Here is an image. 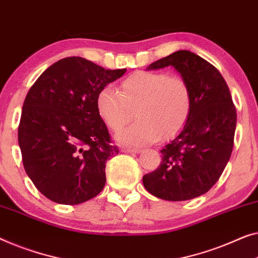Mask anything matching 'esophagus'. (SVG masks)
I'll use <instances>...</instances> for the list:
<instances>
[{"mask_svg":"<svg viewBox=\"0 0 258 258\" xmlns=\"http://www.w3.org/2000/svg\"><path fill=\"white\" fill-rule=\"evenodd\" d=\"M142 150L140 148H123L122 152H125V154H140Z\"/></svg>","mask_w":258,"mask_h":258,"instance_id":"34e87169","label":"esophagus"}]
</instances>
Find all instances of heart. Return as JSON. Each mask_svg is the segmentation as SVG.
I'll use <instances>...</instances> for the list:
<instances>
[{
  "instance_id": "obj_1",
  "label": "heart",
  "mask_w": 258,
  "mask_h": 258,
  "mask_svg": "<svg viewBox=\"0 0 258 258\" xmlns=\"http://www.w3.org/2000/svg\"><path fill=\"white\" fill-rule=\"evenodd\" d=\"M100 117L114 132L120 130L135 109L137 121L116 135L121 144L143 145L179 134L192 110V94L180 77L165 72L136 71L124 78L120 92L106 86L96 95Z\"/></svg>"
}]
</instances>
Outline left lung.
Returning a JSON list of instances; mask_svg holds the SVG:
<instances>
[{
  "mask_svg": "<svg viewBox=\"0 0 258 258\" xmlns=\"http://www.w3.org/2000/svg\"><path fill=\"white\" fill-rule=\"evenodd\" d=\"M167 66L189 86L192 110L180 134L160 150L158 169L143 175V185L159 199L184 201L210 191L222 174L234 147L236 108L221 73L204 58L180 50L148 70Z\"/></svg>",
  "mask_w": 258,
  "mask_h": 258,
  "instance_id": "obj_1",
  "label": "left lung"
}]
</instances>
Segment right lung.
I'll list each match as a JSON object with an SVG mask.
<instances>
[{
  "label": "right lung",
  "mask_w": 258,
  "mask_h": 258,
  "mask_svg": "<svg viewBox=\"0 0 258 258\" xmlns=\"http://www.w3.org/2000/svg\"><path fill=\"white\" fill-rule=\"evenodd\" d=\"M81 57L51 65L24 100L18 144L25 172L53 203L78 205L106 184V162L118 155L98 113L96 95L125 73Z\"/></svg>",
  "instance_id": "right-lung-1"
}]
</instances>
